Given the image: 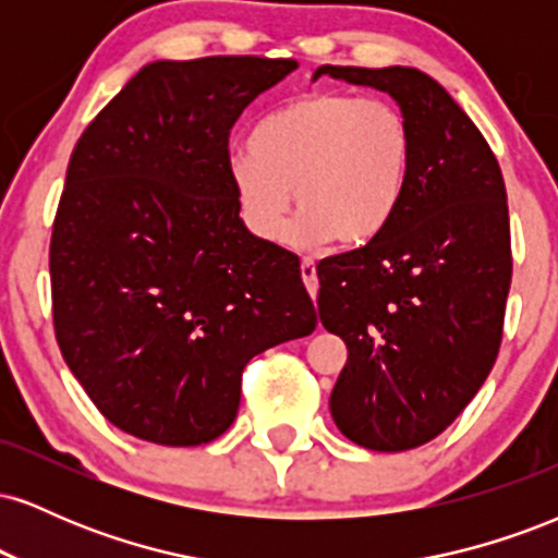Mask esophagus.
<instances>
[{
  "label": "esophagus",
  "mask_w": 558,
  "mask_h": 558,
  "mask_svg": "<svg viewBox=\"0 0 558 558\" xmlns=\"http://www.w3.org/2000/svg\"><path fill=\"white\" fill-rule=\"evenodd\" d=\"M301 280H304L310 296L317 299L319 280H317V267H315V262H312V259H301Z\"/></svg>",
  "instance_id": "esophagus-1"
}]
</instances>
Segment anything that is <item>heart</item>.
Here are the masks:
<instances>
[{
    "label": "heart",
    "mask_w": 558,
    "mask_h": 558,
    "mask_svg": "<svg viewBox=\"0 0 558 558\" xmlns=\"http://www.w3.org/2000/svg\"><path fill=\"white\" fill-rule=\"evenodd\" d=\"M414 168L407 118L386 99L315 92L288 101L248 133V151L230 159V181L246 228L280 241L293 202L291 239L343 246L377 239L399 213Z\"/></svg>",
    "instance_id": "b5f03b06"
}]
</instances>
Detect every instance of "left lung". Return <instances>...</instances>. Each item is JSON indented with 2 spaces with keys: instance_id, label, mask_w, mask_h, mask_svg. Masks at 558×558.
I'll return each mask as SVG.
<instances>
[{
  "instance_id": "obj_1",
  "label": "left lung",
  "mask_w": 558,
  "mask_h": 558,
  "mask_svg": "<svg viewBox=\"0 0 558 558\" xmlns=\"http://www.w3.org/2000/svg\"><path fill=\"white\" fill-rule=\"evenodd\" d=\"M388 92L414 136V168L390 226L317 265L325 330L345 341L330 393L338 430L373 451L440 435L475 399L504 336L509 204L477 125L414 68H317Z\"/></svg>"
}]
</instances>
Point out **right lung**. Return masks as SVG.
<instances>
[{"label": "right lung", "instance_id": "right-lung-1", "mask_svg": "<svg viewBox=\"0 0 558 558\" xmlns=\"http://www.w3.org/2000/svg\"><path fill=\"white\" fill-rule=\"evenodd\" d=\"M291 70L151 62L70 157L49 243L54 336L94 407L141 440H215L248 360L315 330L299 257L248 233L230 181V128Z\"/></svg>", "mask_w": 558, "mask_h": 558}]
</instances>
